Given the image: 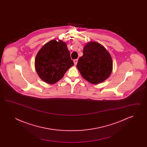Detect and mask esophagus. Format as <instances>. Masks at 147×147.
<instances>
[{"label": "esophagus", "instance_id": "1", "mask_svg": "<svg viewBox=\"0 0 147 147\" xmlns=\"http://www.w3.org/2000/svg\"><path fill=\"white\" fill-rule=\"evenodd\" d=\"M78 59H74L73 61H74V64L75 65H77V63H78Z\"/></svg>", "mask_w": 147, "mask_h": 147}]
</instances>
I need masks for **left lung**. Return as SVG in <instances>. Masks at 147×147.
<instances>
[{
  "instance_id": "left-lung-1",
  "label": "left lung",
  "mask_w": 147,
  "mask_h": 147,
  "mask_svg": "<svg viewBox=\"0 0 147 147\" xmlns=\"http://www.w3.org/2000/svg\"><path fill=\"white\" fill-rule=\"evenodd\" d=\"M83 55L79 58L77 67L82 76L92 84L104 82L112 70L111 57L105 47L97 42L88 43Z\"/></svg>"
}]
</instances>
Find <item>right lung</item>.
<instances>
[{
	"label": "right lung",
	"instance_id": "obj_1",
	"mask_svg": "<svg viewBox=\"0 0 147 147\" xmlns=\"http://www.w3.org/2000/svg\"><path fill=\"white\" fill-rule=\"evenodd\" d=\"M35 68L38 76L49 84H55L74 65L65 43L51 40L45 44L36 57Z\"/></svg>",
	"mask_w": 147,
	"mask_h": 147
}]
</instances>
